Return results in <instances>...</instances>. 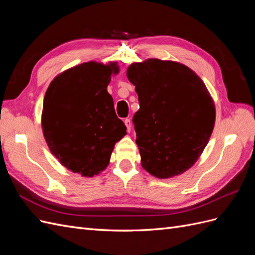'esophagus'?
Segmentation results:
<instances>
[{"label":"esophagus","instance_id":"obj_1","mask_svg":"<svg viewBox=\"0 0 255 255\" xmlns=\"http://www.w3.org/2000/svg\"><path fill=\"white\" fill-rule=\"evenodd\" d=\"M125 125L127 127L128 132H130V128H132V122H130V120L129 119H126L125 120Z\"/></svg>","mask_w":255,"mask_h":255}]
</instances>
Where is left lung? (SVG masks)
<instances>
[{
    "label": "left lung",
    "instance_id": "left-lung-1",
    "mask_svg": "<svg viewBox=\"0 0 255 255\" xmlns=\"http://www.w3.org/2000/svg\"><path fill=\"white\" fill-rule=\"evenodd\" d=\"M127 76L139 101L133 122L142 168L158 179L184 173L202 154L215 126L205 84L187 66L157 58L129 65Z\"/></svg>",
    "mask_w": 255,
    "mask_h": 255
}]
</instances>
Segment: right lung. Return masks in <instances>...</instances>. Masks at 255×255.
Listing matches in <instances>:
<instances>
[{"label":"right lung","instance_id":"obj_1","mask_svg":"<svg viewBox=\"0 0 255 255\" xmlns=\"http://www.w3.org/2000/svg\"><path fill=\"white\" fill-rule=\"evenodd\" d=\"M116 61H88L61 72L44 95L41 126L51 153L68 170L91 177L105 170L127 128L107 86Z\"/></svg>","mask_w":255,"mask_h":255}]
</instances>
